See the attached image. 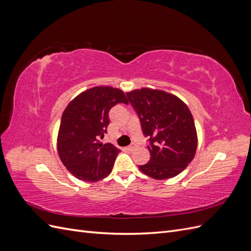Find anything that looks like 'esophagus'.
<instances>
[{
	"instance_id": "1",
	"label": "esophagus",
	"mask_w": 251,
	"mask_h": 251,
	"mask_svg": "<svg viewBox=\"0 0 251 251\" xmlns=\"http://www.w3.org/2000/svg\"><path fill=\"white\" fill-rule=\"evenodd\" d=\"M136 148H137V146H136V144H131V146H128V147H127V150H128V151H135V150H136Z\"/></svg>"
}]
</instances>
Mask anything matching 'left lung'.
I'll use <instances>...</instances> for the list:
<instances>
[{"label": "left lung", "mask_w": 251, "mask_h": 251, "mask_svg": "<svg viewBox=\"0 0 251 251\" xmlns=\"http://www.w3.org/2000/svg\"><path fill=\"white\" fill-rule=\"evenodd\" d=\"M150 137L151 159L139 170L156 180L176 177L195 157L198 135L187 105L163 90L140 88L126 92Z\"/></svg>", "instance_id": "1"}]
</instances>
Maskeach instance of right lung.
Wrapping results in <instances>:
<instances>
[{
  "label": "right lung",
  "instance_id": "1",
  "mask_svg": "<svg viewBox=\"0 0 251 251\" xmlns=\"http://www.w3.org/2000/svg\"><path fill=\"white\" fill-rule=\"evenodd\" d=\"M127 100L123 90L97 86L83 91L67 105L58 128L59 159L75 178L96 182L112 172L120 150L102 143L110 124L109 111Z\"/></svg>",
  "mask_w": 251,
  "mask_h": 251
}]
</instances>
